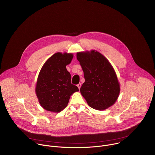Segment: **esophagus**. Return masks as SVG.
Returning <instances> with one entry per match:
<instances>
[{
    "label": "esophagus",
    "mask_w": 155,
    "mask_h": 155,
    "mask_svg": "<svg viewBox=\"0 0 155 155\" xmlns=\"http://www.w3.org/2000/svg\"><path fill=\"white\" fill-rule=\"evenodd\" d=\"M77 87H78V89L80 90V87H81V83L78 84H77Z\"/></svg>",
    "instance_id": "obj_1"
}]
</instances>
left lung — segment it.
<instances>
[{"label":"left lung","mask_w":155,"mask_h":155,"mask_svg":"<svg viewBox=\"0 0 155 155\" xmlns=\"http://www.w3.org/2000/svg\"><path fill=\"white\" fill-rule=\"evenodd\" d=\"M77 58L84 73L85 81L80 92L88 105L98 110L112 106L120 92L116 73L107 59L99 52H78Z\"/></svg>","instance_id":"1"}]
</instances>
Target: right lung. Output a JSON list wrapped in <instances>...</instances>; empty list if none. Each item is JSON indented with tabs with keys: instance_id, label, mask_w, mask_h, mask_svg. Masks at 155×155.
Returning <instances> with one entry per match:
<instances>
[{
	"instance_id": "obj_1",
	"label": "right lung",
	"mask_w": 155,
	"mask_h": 155,
	"mask_svg": "<svg viewBox=\"0 0 155 155\" xmlns=\"http://www.w3.org/2000/svg\"><path fill=\"white\" fill-rule=\"evenodd\" d=\"M72 53H56L43 64L36 84L35 93L41 106L49 112H60L67 107L71 96L78 91L71 83V74L66 69Z\"/></svg>"
}]
</instances>
